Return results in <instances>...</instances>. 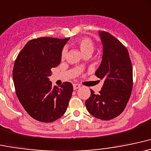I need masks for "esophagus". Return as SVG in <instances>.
<instances>
[{
  "label": "esophagus",
  "mask_w": 151,
  "mask_h": 151,
  "mask_svg": "<svg viewBox=\"0 0 151 151\" xmlns=\"http://www.w3.org/2000/svg\"><path fill=\"white\" fill-rule=\"evenodd\" d=\"M80 87H81L80 85H78V84H73V89L74 90L80 88Z\"/></svg>",
  "instance_id": "obj_1"
}]
</instances>
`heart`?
<instances>
[{"label":"heart","mask_w":151,"mask_h":151,"mask_svg":"<svg viewBox=\"0 0 151 151\" xmlns=\"http://www.w3.org/2000/svg\"><path fill=\"white\" fill-rule=\"evenodd\" d=\"M74 44L76 46L78 47L83 55H91L94 51L95 44L91 38H87V37H83V38L78 39L76 40ZM65 55H66V51L65 50H63L61 52V58H65Z\"/></svg>","instance_id":"obj_1"}]
</instances>
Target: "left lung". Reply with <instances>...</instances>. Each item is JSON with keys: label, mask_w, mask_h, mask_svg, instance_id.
Here are the masks:
<instances>
[{"label": "left lung", "mask_w": 151, "mask_h": 151, "mask_svg": "<svg viewBox=\"0 0 151 151\" xmlns=\"http://www.w3.org/2000/svg\"><path fill=\"white\" fill-rule=\"evenodd\" d=\"M99 34L103 54L95 75L104 82L98 94L91 89L86 106L92 116L109 121L126 107L133 88V68L128 50L120 40L108 32L101 31Z\"/></svg>", "instance_id": "8db88e82"}]
</instances>
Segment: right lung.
<instances>
[{
    "label": "right lung",
    "instance_id": "right-lung-1",
    "mask_svg": "<svg viewBox=\"0 0 151 151\" xmlns=\"http://www.w3.org/2000/svg\"><path fill=\"white\" fill-rule=\"evenodd\" d=\"M69 38L42 37L32 39L17 56L13 70L16 93L27 113L36 121L50 123L66 111L73 87L64 82L60 88L49 81L51 69L61 60V51Z\"/></svg>",
    "mask_w": 151,
    "mask_h": 151
}]
</instances>
